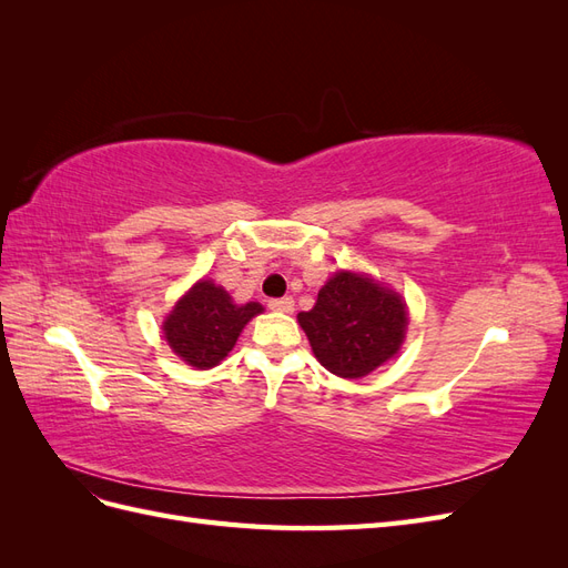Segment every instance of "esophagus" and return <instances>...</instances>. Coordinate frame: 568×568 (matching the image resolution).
I'll return each instance as SVG.
<instances>
[{
    "instance_id": "obj_1",
    "label": "esophagus",
    "mask_w": 568,
    "mask_h": 568,
    "mask_svg": "<svg viewBox=\"0 0 568 568\" xmlns=\"http://www.w3.org/2000/svg\"><path fill=\"white\" fill-rule=\"evenodd\" d=\"M270 311H277V313H291L294 311V298L291 296H284V298H270L267 301Z\"/></svg>"
}]
</instances>
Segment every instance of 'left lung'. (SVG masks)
Instances as JSON below:
<instances>
[{
  "label": "left lung",
  "mask_w": 568,
  "mask_h": 568,
  "mask_svg": "<svg viewBox=\"0 0 568 568\" xmlns=\"http://www.w3.org/2000/svg\"><path fill=\"white\" fill-rule=\"evenodd\" d=\"M298 322L324 369L359 379L398 353L407 313L395 291L365 274L338 272L326 282L313 311Z\"/></svg>",
  "instance_id": "1"
}]
</instances>
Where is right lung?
<instances>
[{
    "label": "right lung",
    "instance_id": "add662e5",
    "mask_svg": "<svg viewBox=\"0 0 568 568\" xmlns=\"http://www.w3.org/2000/svg\"><path fill=\"white\" fill-rule=\"evenodd\" d=\"M257 313H263V305H236L225 288L201 280L168 315L163 332L184 363L209 369L225 359L246 322Z\"/></svg>",
    "mask_w": 568,
    "mask_h": 568
}]
</instances>
